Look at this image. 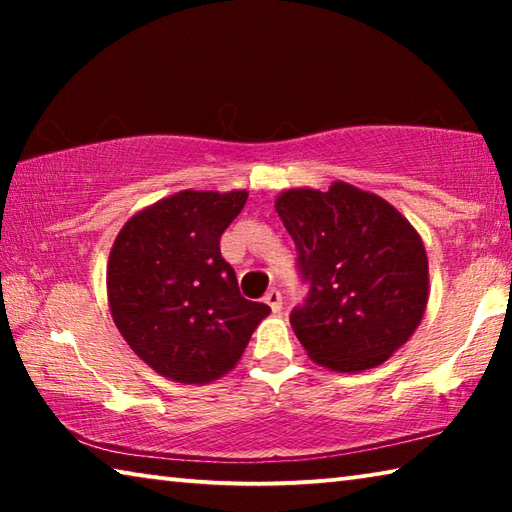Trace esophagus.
I'll return each instance as SVG.
<instances>
[{
    "label": "esophagus",
    "mask_w": 512,
    "mask_h": 512,
    "mask_svg": "<svg viewBox=\"0 0 512 512\" xmlns=\"http://www.w3.org/2000/svg\"><path fill=\"white\" fill-rule=\"evenodd\" d=\"M264 302H266L268 307H271V309L275 311V314H280V311H282V293L277 291V289H271V291H268V293H266V298H264Z\"/></svg>",
    "instance_id": "obj_1"
}]
</instances>
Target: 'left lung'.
I'll return each mask as SVG.
<instances>
[{"instance_id":"obj_1","label":"left lung","mask_w":512,"mask_h":512,"mask_svg":"<svg viewBox=\"0 0 512 512\" xmlns=\"http://www.w3.org/2000/svg\"><path fill=\"white\" fill-rule=\"evenodd\" d=\"M296 241L305 307L291 327L309 359L334 372L384 363L411 339L429 300V262L418 230L384 198L336 180L275 198Z\"/></svg>"}]
</instances>
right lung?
I'll list each match as a JSON object with an SVG mask.
<instances>
[{"label":"right lung","instance_id":"1","mask_svg":"<svg viewBox=\"0 0 512 512\" xmlns=\"http://www.w3.org/2000/svg\"><path fill=\"white\" fill-rule=\"evenodd\" d=\"M246 201V189H185L133 214L112 244V320L146 366L178 384H210L230 372L271 314L264 302L241 298L219 248Z\"/></svg>","mask_w":512,"mask_h":512}]
</instances>
